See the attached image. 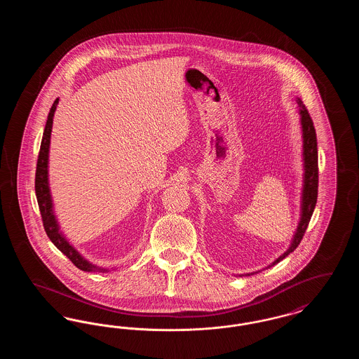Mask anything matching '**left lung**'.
Instances as JSON below:
<instances>
[{
    "label": "left lung",
    "instance_id": "1",
    "mask_svg": "<svg viewBox=\"0 0 359 359\" xmlns=\"http://www.w3.org/2000/svg\"><path fill=\"white\" fill-rule=\"evenodd\" d=\"M300 107V116H302V128H303V140H304V188H303V205H302V219L297 226V231L293 237L290 249L278 257L272 265H276L281 259L292 253L306 234L308 223L311 221L312 212L315 210L316 201H318V184H319V167H318V141H316V132L312 118L308 113V109L303 101L297 100Z\"/></svg>",
    "mask_w": 359,
    "mask_h": 359
}]
</instances>
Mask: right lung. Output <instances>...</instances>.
<instances>
[{
  "label": "right lung",
  "instance_id": "1",
  "mask_svg": "<svg viewBox=\"0 0 359 359\" xmlns=\"http://www.w3.org/2000/svg\"><path fill=\"white\" fill-rule=\"evenodd\" d=\"M59 103V100L56 98L55 102L52 104L48 120L44 128V133L41 138V145H40V152L37 157V164H36V176H34V191H36V198H37V205L40 208L41 214V221L44 230L51 239L52 243L66 256L69 257V261L81 271L83 272H107L104 268H98L88 261H86L83 257L81 256L63 236L59 233V226L56 223V219L52 212V201L50 195V187H48V149H50V138H51L52 121H53V114L56 110V104Z\"/></svg>",
  "mask_w": 359,
  "mask_h": 359
}]
</instances>
